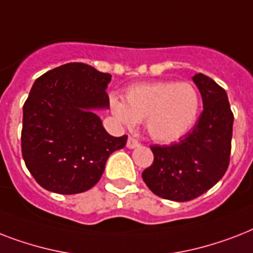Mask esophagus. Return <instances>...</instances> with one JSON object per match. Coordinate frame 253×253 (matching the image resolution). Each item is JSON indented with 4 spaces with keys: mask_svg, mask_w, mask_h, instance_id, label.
I'll list each match as a JSON object with an SVG mask.
<instances>
[{
    "mask_svg": "<svg viewBox=\"0 0 253 253\" xmlns=\"http://www.w3.org/2000/svg\"><path fill=\"white\" fill-rule=\"evenodd\" d=\"M139 144H140V143L138 142V140H136V139L135 138H128L127 139V148H130V150H132V148H136V147H139Z\"/></svg>",
    "mask_w": 253,
    "mask_h": 253,
    "instance_id": "34e87169",
    "label": "esophagus"
}]
</instances>
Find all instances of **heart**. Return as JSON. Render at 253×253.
I'll use <instances>...</instances> for the list:
<instances>
[{"label": "heart", "instance_id": "b5f03b06", "mask_svg": "<svg viewBox=\"0 0 253 253\" xmlns=\"http://www.w3.org/2000/svg\"><path fill=\"white\" fill-rule=\"evenodd\" d=\"M110 109L123 125L131 127L146 121L151 138L170 143L184 136L196 123L201 97L192 83L154 81L128 87L126 102L113 95Z\"/></svg>", "mask_w": 253, "mask_h": 253}]
</instances>
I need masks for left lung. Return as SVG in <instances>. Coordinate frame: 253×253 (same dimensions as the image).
Returning <instances> with one entry per match:
<instances>
[{
    "label": "left lung",
    "instance_id": "left-lung-1",
    "mask_svg": "<svg viewBox=\"0 0 253 253\" xmlns=\"http://www.w3.org/2000/svg\"><path fill=\"white\" fill-rule=\"evenodd\" d=\"M204 102L192 130L170 146H151L154 163L142 177L151 192L185 202L206 193L223 177L230 164L234 114L227 93L202 73L193 77Z\"/></svg>",
    "mask_w": 253,
    "mask_h": 253
}]
</instances>
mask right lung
I'll return each instance as SVG.
<instances>
[{
	"label": "right lung",
	"instance_id": "add662e5",
	"mask_svg": "<svg viewBox=\"0 0 253 253\" xmlns=\"http://www.w3.org/2000/svg\"><path fill=\"white\" fill-rule=\"evenodd\" d=\"M111 76L84 63H68L42 75L23 105L22 156L38 184L59 194L93 188L107 158L126 146L103 128L93 109L109 107Z\"/></svg>",
	"mask_w": 253,
	"mask_h": 253
}]
</instances>
